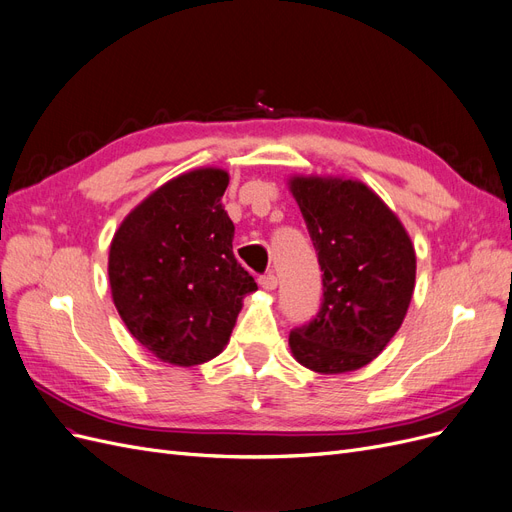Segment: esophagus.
<instances>
[{"mask_svg":"<svg viewBox=\"0 0 512 512\" xmlns=\"http://www.w3.org/2000/svg\"><path fill=\"white\" fill-rule=\"evenodd\" d=\"M259 287L266 291H274L278 287V278L274 274H263L259 276Z\"/></svg>","mask_w":512,"mask_h":512,"instance_id":"esophagus-1","label":"esophagus"}]
</instances>
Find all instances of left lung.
Instances as JSON below:
<instances>
[{
    "label": "left lung",
    "instance_id": "left-lung-1",
    "mask_svg": "<svg viewBox=\"0 0 512 512\" xmlns=\"http://www.w3.org/2000/svg\"><path fill=\"white\" fill-rule=\"evenodd\" d=\"M323 272V304L289 334L298 364L319 374L368 366L398 332L415 291L417 255L402 221L368 185L291 176Z\"/></svg>",
    "mask_w": 512,
    "mask_h": 512
}]
</instances>
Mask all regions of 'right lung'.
Here are the masks:
<instances>
[{"label":"right lung","instance_id":"right-lung-1","mask_svg":"<svg viewBox=\"0 0 512 512\" xmlns=\"http://www.w3.org/2000/svg\"><path fill=\"white\" fill-rule=\"evenodd\" d=\"M229 174H180L131 210L110 242L112 302L129 334L166 364L191 368L229 342L244 295L257 289L234 257L221 197Z\"/></svg>","mask_w":512,"mask_h":512}]
</instances>
